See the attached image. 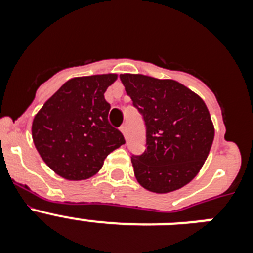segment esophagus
<instances>
[{
    "instance_id": "34e87169",
    "label": "esophagus",
    "mask_w": 253,
    "mask_h": 253,
    "mask_svg": "<svg viewBox=\"0 0 253 253\" xmlns=\"http://www.w3.org/2000/svg\"><path fill=\"white\" fill-rule=\"evenodd\" d=\"M120 131H122V133L124 134V137L126 138V133H128V129H126V125H122V126H120Z\"/></svg>"
}]
</instances>
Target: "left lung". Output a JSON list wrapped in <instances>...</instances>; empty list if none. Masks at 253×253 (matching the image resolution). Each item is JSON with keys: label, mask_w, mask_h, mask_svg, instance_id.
Returning a JSON list of instances; mask_svg holds the SVG:
<instances>
[{"label": "left lung", "mask_w": 253, "mask_h": 253, "mask_svg": "<svg viewBox=\"0 0 253 253\" xmlns=\"http://www.w3.org/2000/svg\"><path fill=\"white\" fill-rule=\"evenodd\" d=\"M120 80L146 123V151L131 157L135 178L152 193L181 189L198 175L213 144L207 105L173 80L130 73Z\"/></svg>", "instance_id": "obj_1"}]
</instances>
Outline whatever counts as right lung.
<instances>
[{
  "label": "right lung",
  "instance_id": "1",
  "mask_svg": "<svg viewBox=\"0 0 253 253\" xmlns=\"http://www.w3.org/2000/svg\"><path fill=\"white\" fill-rule=\"evenodd\" d=\"M118 75L71 78L46 100L31 125L40 157L60 177L80 181L101 169L105 158L125 143L111 126L105 91Z\"/></svg>",
  "mask_w": 253,
  "mask_h": 253
}]
</instances>
